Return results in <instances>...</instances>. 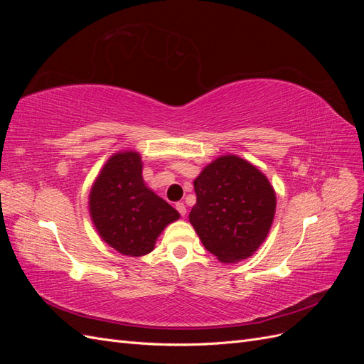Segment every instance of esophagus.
I'll list each match as a JSON object with an SVG mask.
<instances>
[{"label": "esophagus", "mask_w": 364, "mask_h": 364, "mask_svg": "<svg viewBox=\"0 0 364 364\" xmlns=\"http://www.w3.org/2000/svg\"><path fill=\"white\" fill-rule=\"evenodd\" d=\"M176 209H178L179 214H181L182 217H185V214H186V208H185V203H182V202H178V203H176Z\"/></svg>", "instance_id": "1"}]
</instances>
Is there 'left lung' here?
<instances>
[{
	"mask_svg": "<svg viewBox=\"0 0 364 364\" xmlns=\"http://www.w3.org/2000/svg\"><path fill=\"white\" fill-rule=\"evenodd\" d=\"M190 223L206 250L223 264L250 258L267 238L277 193L267 176L237 155L214 159L194 179Z\"/></svg>",
	"mask_w": 364,
	"mask_h": 364,
	"instance_id": "8db88e82",
	"label": "left lung"
}]
</instances>
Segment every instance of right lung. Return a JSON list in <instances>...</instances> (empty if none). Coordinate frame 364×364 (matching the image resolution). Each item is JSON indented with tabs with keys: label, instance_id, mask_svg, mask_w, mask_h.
<instances>
[{
	"label": "right lung",
	"instance_id": "obj_1",
	"mask_svg": "<svg viewBox=\"0 0 364 364\" xmlns=\"http://www.w3.org/2000/svg\"><path fill=\"white\" fill-rule=\"evenodd\" d=\"M87 206L105 243L135 258L155 249L162 230L181 217L146 185L135 150L117 151L106 161L91 186Z\"/></svg>",
	"mask_w": 364,
	"mask_h": 364
}]
</instances>
